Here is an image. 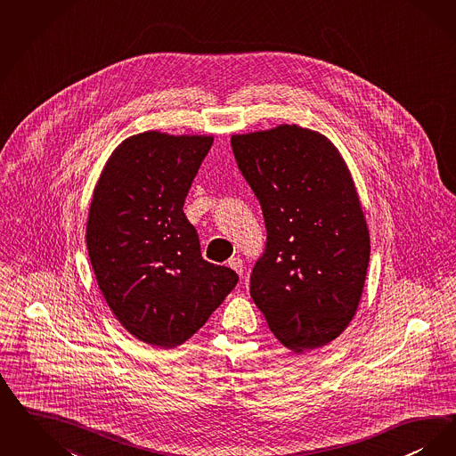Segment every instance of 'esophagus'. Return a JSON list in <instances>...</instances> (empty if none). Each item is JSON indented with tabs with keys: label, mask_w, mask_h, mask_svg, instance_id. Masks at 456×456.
I'll return each instance as SVG.
<instances>
[{
	"label": "esophagus",
	"mask_w": 456,
	"mask_h": 456,
	"mask_svg": "<svg viewBox=\"0 0 456 456\" xmlns=\"http://www.w3.org/2000/svg\"><path fill=\"white\" fill-rule=\"evenodd\" d=\"M227 265H229V268H232L239 276H242V273H244V263H242L240 257H231Z\"/></svg>",
	"instance_id": "1"
}]
</instances>
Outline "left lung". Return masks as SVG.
Wrapping results in <instances>:
<instances>
[{
  "instance_id": "8db88e82",
  "label": "left lung",
  "mask_w": 456,
  "mask_h": 456,
  "mask_svg": "<svg viewBox=\"0 0 456 456\" xmlns=\"http://www.w3.org/2000/svg\"><path fill=\"white\" fill-rule=\"evenodd\" d=\"M268 231L249 293L283 346L334 341L362 300L370 232L351 171L317 130L281 124L231 137Z\"/></svg>"
}]
</instances>
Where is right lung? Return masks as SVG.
I'll use <instances>...</instances> for the list:
<instances>
[{"mask_svg": "<svg viewBox=\"0 0 456 456\" xmlns=\"http://www.w3.org/2000/svg\"><path fill=\"white\" fill-rule=\"evenodd\" d=\"M214 135L146 130L113 149L93 190L86 244L117 321L151 346H180L236 287L201 257L183 205Z\"/></svg>", "mask_w": 456, "mask_h": 456, "instance_id": "1", "label": "right lung"}]
</instances>
